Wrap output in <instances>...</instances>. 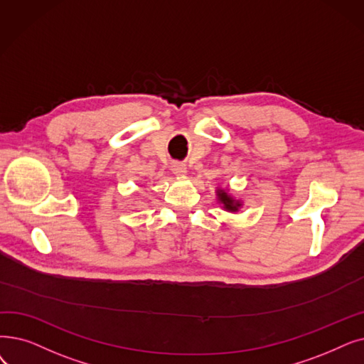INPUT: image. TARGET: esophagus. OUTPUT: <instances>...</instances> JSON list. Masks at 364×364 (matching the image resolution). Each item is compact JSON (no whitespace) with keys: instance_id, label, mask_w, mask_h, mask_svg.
I'll use <instances>...</instances> for the list:
<instances>
[{"instance_id":"1","label":"esophagus","mask_w":364,"mask_h":364,"mask_svg":"<svg viewBox=\"0 0 364 364\" xmlns=\"http://www.w3.org/2000/svg\"><path fill=\"white\" fill-rule=\"evenodd\" d=\"M172 172L176 173V176H186V173H187V168H186V165H183V164H173V165H172Z\"/></svg>"}]
</instances>
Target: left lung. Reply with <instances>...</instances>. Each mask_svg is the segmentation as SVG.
Masks as SVG:
<instances>
[{"label": "left lung", "instance_id": "8db88e82", "mask_svg": "<svg viewBox=\"0 0 364 364\" xmlns=\"http://www.w3.org/2000/svg\"><path fill=\"white\" fill-rule=\"evenodd\" d=\"M218 198H220V200H221V202L225 203V208H226V210H230V211H236V210H238L240 203H238V202H233V199H230V198L226 195V192L220 191Z\"/></svg>", "mask_w": 364, "mask_h": 364}]
</instances>
